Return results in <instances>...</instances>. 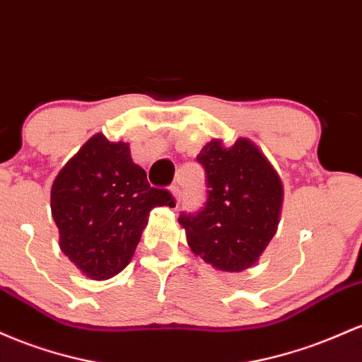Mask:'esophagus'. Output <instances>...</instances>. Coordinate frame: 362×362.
Masks as SVG:
<instances>
[{"label":"esophagus","instance_id":"1","mask_svg":"<svg viewBox=\"0 0 362 362\" xmlns=\"http://www.w3.org/2000/svg\"><path fill=\"white\" fill-rule=\"evenodd\" d=\"M170 192H173V197H174V200H176L177 203L181 202V197H182V193H181V189H180V186H176L174 185L173 188H170Z\"/></svg>","mask_w":362,"mask_h":362}]
</instances>
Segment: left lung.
I'll return each mask as SVG.
<instances>
[{"label": "left lung", "instance_id": "obj_1", "mask_svg": "<svg viewBox=\"0 0 362 362\" xmlns=\"http://www.w3.org/2000/svg\"><path fill=\"white\" fill-rule=\"evenodd\" d=\"M197 160L206 189L202 209L180 214L188 245L215 269L243 272L257 263L277 230L282 182L246 138L229 148L212 140Z\"/></svg>", "mask_w": 362, "mask_h": 362}]
</instances>
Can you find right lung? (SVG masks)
I'll return each instance as SVG.
<instances>
[{
	"label": "right lung",
	"instance_id": "right-lung-1",
	"mask_svg": "<svg viewBox=\"0 0 362 362\" xmlns=\"http://www.w3.org/2000/svg\"><path fill=\"white\" fill-rule=\"evenodd\" d=\"M174 206L168 189L152 188L124 141L92 136L52 182L51 210L63 253L97 280L128 265L156 206Z\"/></svg>",
	"mask_w": 362,
	"mask_h": 362
}]
</instances>
